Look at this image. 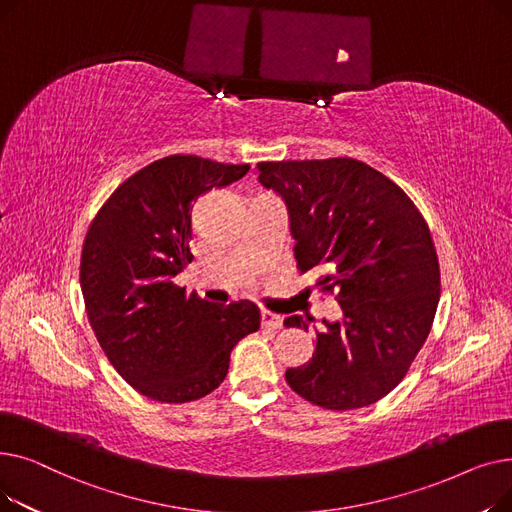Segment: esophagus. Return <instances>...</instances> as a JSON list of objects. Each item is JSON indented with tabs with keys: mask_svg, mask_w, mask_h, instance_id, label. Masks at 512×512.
<instances>
[{
	"mask_svg": "<svg viewBox=\"0 0 512 512\" xmlns=\"http://www.w3.org/2000/svg\"><path fill=\"white\" fill-rule=\"evenodd\" d=\"M261 324L265 328H272V330H280L284 326V319L272 311H261Z\"/></svg>",
	"mask_w": 512,
	"mask_h": 512,
	"instance_id": "obj_1",
	"label": "esophagus"
}]
</instances>
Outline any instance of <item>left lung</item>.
Segmentation results:
<instances>
[{
	"instance_id": "obj_1",
	"label": "left lung",
	"mask_w": 512,
	"mask_h": 512,
	"mask_svg": "<svg viewBox=\"0 0 512 512\" xmlns=\"http://www.w3.org/2000/svg\"><path fill=\"white\" fill-rule=\"evenodd\" d=\"M257 174L286 203L301 274H319L315 286L336 290L342 309L315 330L311 361L286 369V382L330 411L369 407L405 378L434 324L440 265L423 215L353 157L261 161ZM311 321L290 315L284 326Z\"/></svg>"
}]
</instances>
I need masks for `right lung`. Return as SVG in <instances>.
I'll list each match as a JSON object with an SVG mask.
<instances>
[{
	"label": "right lung",
	"mask_w": 512,
	"mask_h": 512,
	"mask_svg": "<svg viewBox=\"0 0 512 512\" xmlns=\"http://www.w3.org/2000/svg\"><path fill=\"white\" fill-rule=\"evenodd\" d=\"M249 166L170 155L122 182L95 215L80 257L91 328L122 378L157 402L218 388L238 340L261 326L249 301L211 305L174 278L193 261L191 203Z\"/></svg>",
	"instance_id": "obj_1"
}]
</instances>
